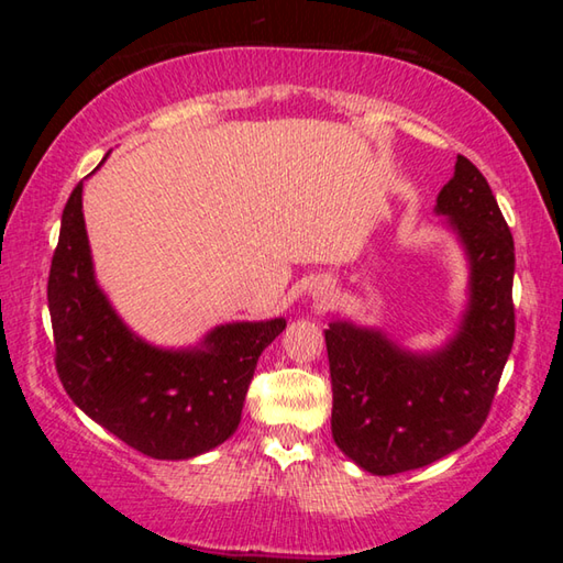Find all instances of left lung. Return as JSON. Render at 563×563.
<instances>
[{"instance_id":"8db88e82","label":"left lung","mask_w":563,"mask_h":563,"mask_svg":"<svg viewBox=\"0 0 563 563\" xmlns=\"http://www.w3.org/2000/svg\"><path fill=\"white\" fill-rule=\"evenodd\" d=\"M434 213L460 243L466 295L442 345L412 350L387 330L332 318V440L360 470L389 476L464 446L489 415L514 345V238L487 178L456 156Z\"/></svg>"}]
</instances>
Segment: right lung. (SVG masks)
<instances>
[{
  "label": "right lung",
  "instance_id": "1",
  "mask_svg": "<svg viewBox=\"0 0 563 563\" xmlns=\"http://www.w3.org/2000/svg\"><path fill=\"white\" fill-rule=\"evenodd\" d=\"M81 194L84 180L62 213L46 288L66 395L103 430L154 460H194L216 450L241 424L261 352L288 322H223L186 347L141 338L99 285Z\"/></svg>",
  "mask_w": 563,
  "mask_h": 563
}]
</instances>
